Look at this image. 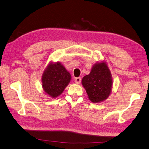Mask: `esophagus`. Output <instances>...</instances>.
<instances>
[{
  "mask_svg": "<svg viewBox=\"0 0 149 149\" xmlns=\"http://www.w3.org/2000/svg\"><path fill=\"white\" fill-rule=\"evenodd\" d=\"M81 81V77H77L75 79V83L76 84H79Z\"/></svg>",
  "mask_w": 149,
  "mask_h": 149,
  "instance_id": "esophagus-1",
  "label": "esophagus"
}]
</instances>
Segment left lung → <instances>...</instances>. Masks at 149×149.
<instances>
[{"mask_svg": "<svg viewBox=\"0 0 149 149\" xmlns=\"http://www.w3.org/2000/svg\"><path fill=\"white\" fill-rule=\"evenodd\" d=\"M81 83L93 103L106 100L112 91V77L105 61L94 64L90 74L83 77Z\"/></svg>", "mask_w": 149, "mask_h": 149, "instance_id": "left-lung-1", "label": "left lung"}]
</instances>
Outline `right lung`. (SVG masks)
Segmentation results:
<instances>
[{"instance_id": "obj_1", "label": "right lung", "mask_w": 149, "mask_h": 149, "mask_svg": "<svg viewBox=\"0 0 149 149\" xmlns=\"http://www.w3.org/2000/svg\"><path fill=\"white\" fill-rule=\"evenodd\" d=\"M71 81V75L59 62H50L42 75V89L46 94L56 98L62 94Z\"/></svg>"}]
</instances>
